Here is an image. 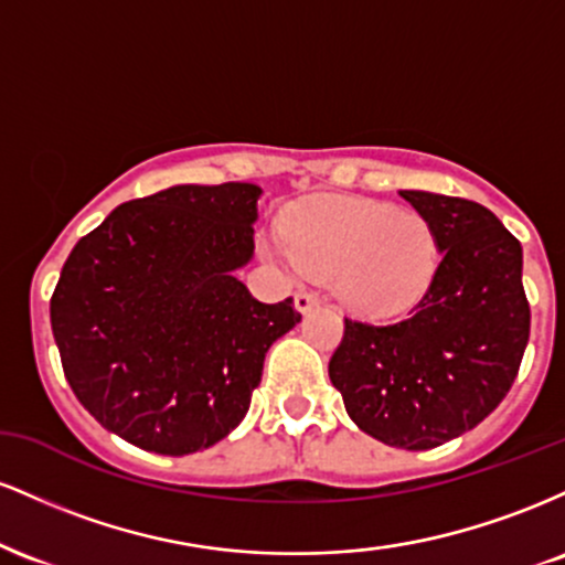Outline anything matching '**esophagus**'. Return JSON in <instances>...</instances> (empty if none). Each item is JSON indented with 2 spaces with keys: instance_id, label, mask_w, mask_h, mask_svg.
I'll return each instance as SVG.
<instances>
[{
  "instance_id": "34e87169",
  "label": "esophagus",
  "mask_w": 565,
  "mask_h": 565,
  "mask_svg": "<svg viewBox=\"0 0 565 565\" xmlns=\"http://www.w3.org/2000/svg\"><path fill=\"white\" fill-rule=\"evenodd\" d=\"M316 302H319V295H316V291H310V289H300L295 295V308L300 310V313H308V310L313 308Z\"/></svg>"
}]
</instances>
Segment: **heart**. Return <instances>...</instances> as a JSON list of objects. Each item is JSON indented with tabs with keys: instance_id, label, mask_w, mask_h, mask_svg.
I'll return each instance as SVG.
<instances>
[{
	"instance_id": "heart-1",
	"label": "heart",
	"mask_w": 565,
	"mask_h": 565,
	"mask_svg": "<svg viewBox=\"0 0 565 565\" xmlns=\"http://www.w3.org/2000/svg\"><path fill=\"white\" fill-rule=\"evenodd\" d=\"M268 255L332 276L348 308L393 316L412 308L438 268V236L423 212L366 199H308L281 220Z\"/></svg>"
}]
</instances>
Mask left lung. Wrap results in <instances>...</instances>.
<instances>
[{"label":"left lung","mask_w":565,"mask_h":565,"mask_svg":"<svg viewBox=\"0 0 565 565\" xmlns=\"http://www.w3.org/2000/svg\"><path fill=\"white\" fill-rule=\"evenodd\" d=\"M401 196L436 228L438 268L406 319H345L329 380L361 430L395 449L425 451L502 404L521 369L531 310L521 242L494 212L427 191Z\"/></svg>","instance_id":"left-lung-1"}]
</instances>
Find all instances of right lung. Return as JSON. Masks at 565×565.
Segmentation results:
<instances>
[{
    "label": "right lung",
    "instance_id": "right-lung-1",
    "mask_svg": "<svg viewBox=\"0 0 565 565\" xmlns=\"http://www.w3.org/2000/svg\"><path fill=\"white\" fill-rule=\"evenodd\" d=\"M260 185H172L76 242L50 300L79 404L146 451L183 457L244 419L268 348L300 313L233 276L255 252Z\"/></svg>",
    "mask_w": 565,
    "mask_h": 565
}]
</instances>
